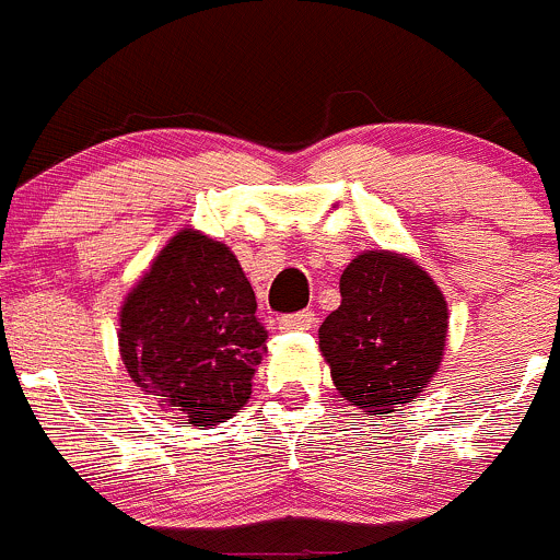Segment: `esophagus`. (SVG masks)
Masks as SVG:
<instances>
[{
	"label": "esophagus",
	"mask_w": 560,
	"mask_h": 560,
	"mask_svg": "<svg viewBox=\"0 0 560 560\" xmlns=\"http://www.w3.org/2000/svg\"><path fill=\"white\" fill-rule=\"evenodd\" d=\"M315 324H318V318H315L313 310H302V313H291L280 318V329L285 331H307L315 329Z\"/></svg>",
	"instance_id": "1"
}]
</instances>
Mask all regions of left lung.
I'll use <instances>...</instances> for the list:
<instances>
[{
    "label": "left lung",
    "mask_w": 560,
    "mask_h": 560,
    "mask_svg": "<svg viewBox=\"0 0 560 560\" xmlns=\"http://www.w3.org/2000/svg\"><path fill=\"white\" fill-rule=\"evenodd\" d=\"M340 296L318 329L331 381L370 417L392 413L428 386L444 359V293L411 258L370 250L346 267Z\"/></svg>",
    "instance_id": "obj_1"
}]
</instances>
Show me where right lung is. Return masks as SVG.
I'll use <instances>...</instances> for the list:
<instances>
[{"label": "right lung", "mask_w": 560, "mask_h": 560, "mask_svg": "<svg viewBox=\"0 0 560 560\" xmlns=\"http://www.w3.org/2000/svg\"><path fill=\"white\" fill-rule=\"evenodd\" d=\"M256 307L234 253L198 231H179L121 304L127 373L182 424L231 419L250 400L267 351Z\"/></svg>", "instance_id": "obj_1"}]
</instances>
